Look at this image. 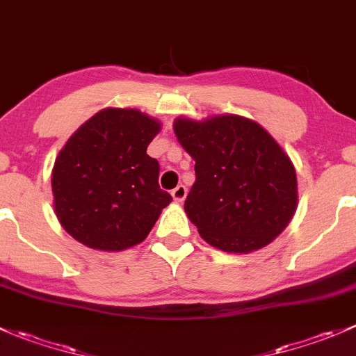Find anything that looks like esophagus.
<instances>
[{
	"instance_id": "1",
	"label": "esophagus",
	"mask_w": 356,
	"mask_h": 356,
	"mask_svg": "<svg viewBox=\"0 0 356 356\" xmlns=\"http://www.w3.org/2000/svg\"><path fill=\"white\" fill-rule=\"evenodd\" d=\"M186 196H188V188H186V186H182V184H179L177 188L172 191V198H174V201H177V203L184 201Z\"/></svg>"
}]
</instances>
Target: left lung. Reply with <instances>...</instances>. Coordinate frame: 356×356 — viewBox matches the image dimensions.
<instances>
[{"instance_id": "obj_1", "label": "left lung", "mask_w": 356, "mask_h": 356, "mask_svg": "<svg viewBox=\"0 0 356 356\" xmlns=\"http://www.w3.org/2000/svg\"><path fill=\"white\" fill-rule=\"evenodd\" d=\"M174 132L195 160L184 210L208 245L251 253L288 227L298 207L296 172L260 124L239 115L181 117Z\"/></svg>"}]
</instances>
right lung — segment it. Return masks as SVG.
Instances as JSON below:
<instances>
[{"instance_id": "1", "label": "right lung", "mask_w": 356, "mask_h": 356, "mask_svg": "<svg viewBox=\"0 0 356 356\" xmlns=\"http://www.w3.org/2000/svg\"><path fill=\"white\" fill-rule=\"evenodd\" d=\"M161 124L134 108H105L81 125L55 160L53 204L84 246L122 251L145 241L172 201L146 153Z\"/></svg>"}]
</instances>
